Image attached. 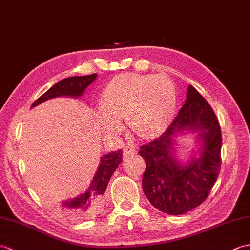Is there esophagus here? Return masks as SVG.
Returning a JSON list of instances; mask_svg holds the SVG:
<instances>
[{
  "label": "esophagus",
  "mask_w": 250,
  "mask_h": 250,
  "mask_svg": "<svg viewBox=\"0 0 250 250\" xmlns=\"http://www.w3.org/2000/svg\"><path fill=\"white\" fill-rule=\"evenodd\" d=\"M135 152H136V149L132 145L125 146L124 148V158H126V157H129V156H133Z\"/></svg>",
  "instance_id": "1"
}]
</instances>
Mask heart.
Returning <instances> with one entry per match:
<instances>
[{"mask_svg":"<svg viewBox=\"0 0 250 250\" xmlns=\"http://www.w3.org/2000/svg\"><path fill=\"white\" fill-rule=\"evenodd\" d=\"M176 109V90L164 75L125 73L113 77L104 87L95 111L101 128L109 134L128 128L143 140L161 135L171 125Z\"/></svg>","mask_w":250,"mask_h":250,"instance_id":"1","label":"heart"}]
</instances>
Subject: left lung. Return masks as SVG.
<instances>
[{
  "label": "left lung",
  "mask_w": 250,
  "mask_h": 250,
  "mask_svg": "<svg viewBox=\"0 0 250 250\" xmlns=\"http://www.w3.org/2000/svg\"><path fill=\"white\" fill-rule=\"evenodd\" d=\"M185 128L202 131L201 157L186 166L172 156V137ZM221 129L208 102L189 86L187 99L169 128L148 144L140 156L146 168L143 191L157 209L168 215H183L201 205L209 195L221 167Z\"/></svg>",
  "instance_id": "1"
}]
</instances>
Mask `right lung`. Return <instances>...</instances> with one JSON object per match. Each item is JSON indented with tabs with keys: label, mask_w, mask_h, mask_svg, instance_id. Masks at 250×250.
Wrapping results in <instances>:
<instances>
[{
	"label": "right lung",
	"mask_w": 250,
	"mask_h": 250,
	"mask_svg": "<svg viewBox=\"0 0 250 250\" xmlns=\"http://www.w3.org/2000/svg\"><path fill=\"white\" fill-rule=\"evenodd\" d=\"M97 78V74H91L88 76H75L62 79L52 86L48 91H46L43 95L37 99L32 104L33 106L39 105L46 100H49L56 97H62V95H68V97H81L90 83ZM122 162V151L109 152L101 159L100 167L95 173L91 182V185L87 192H84L78 198L73 200L64 201L63 203H52L51 206L62 215H64L73 220H84L97 215L102 209L105 191L111 175L114 174L116 168Z\"/></svg>",
	"instance_id": "add662e5"
}]
</instances>
